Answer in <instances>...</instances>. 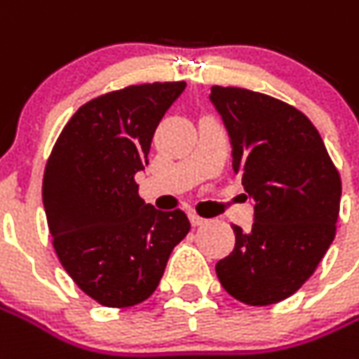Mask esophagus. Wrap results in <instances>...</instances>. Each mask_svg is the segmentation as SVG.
Listing matches in <instances>:
<instances>
[{"instance_id": "34e87169", "label": "esophagus", "mask_w": 359, "mask_h": 359, "mask_svg": "<svg viewBox=\"0 0 359 359\" xmlns=\"http://www.w3.org/2000/svg\"><path fill=\"white\" fill-rule=\"evenodd\" d=\"M190 223H192L194 227H200V225H205L208 219H204V217H200V215L196 214H190Z\"/></svg>"}]
</instances>
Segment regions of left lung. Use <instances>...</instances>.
Listing matches in <instances>:
<instances>
[{"instance_id":"left-lung-1","label":"left lung","mask_w":359,"mask_h":359,"mask_svg":"<svg viewBox=\"0 0 359 359\" xmlns=\"http://www.w3.org/2000/svg\"><path fill=\"white\" fill-rule=\"evenodd\" d=\"M229 134L233 169L255 202L249 233L215 264L225 292L247 305L284 302L309 280L334 241L342 182L317 128L285 102L239 87H212Z\"/></svg>"}]
</instances>
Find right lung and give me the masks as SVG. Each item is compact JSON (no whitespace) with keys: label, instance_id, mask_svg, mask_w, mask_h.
<instances>
[{"label":"right lung","instance_id":"right-lung-1","mask_svg":"<svg viewBox=\"0 0 359 359\" xmlns=\"http://www.w3.org/2000/svg\"><path fill=\"white\" fill-rule=\"evenodd\" d=\"M184 81L130 85L85 102L46 163L42 202L57 258L104 307L145 302L172 249L190 231L182 210L161 212L137 194L155 128Z\"/></svg>","mask_w":359,"mask_h":359}]
</instances>
